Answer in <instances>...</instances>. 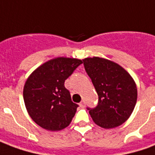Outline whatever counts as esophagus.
<instances>
[{
    "label": "esophagus",
    "instance_id": "obj_1",
    "mask_svg": "<svg viewBox=\"0 0 155 155\" xmlns=\"http://www.w3.org/2000/svg\"><path fill=\"white\" fill-rule=\"evenodd\" d=\"M84 105H85V104H84V101L83 100V101H81V102L80 103V106H81V107H82V108H84Z\"/></svg>",
    "mask_w": 155,
    "mask_h": 155
}]
</instances>
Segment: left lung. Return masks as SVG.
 Listing matches in <instances>:
<instances>
[{"mask_svg": "<svg viewBox=\"0 0 155 155\" xmlns=\"http://www.w3.org/2000/svg\"><path fill=\"white\" fill-rule=\"evenodd\" d=\"M83 63L99 96L97 106L87 108L92 120L104 129L120 126L130 118L136 104L133 78L120 64L104 58H85Z\"/></svg>", "mask_w": 155, "mask_h": 155, "instance_id": "left-lung-1", "label": "left lung"}]
</instances>
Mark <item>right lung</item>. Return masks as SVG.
I'll return each mask as SVG.
<instances>
[{
    "label": "right lung",
    "mask_w": 155,
    "mask_h": 155,
    "mask_svg": "<svg viewBox=\"0 0 155 155\" xmlns=\"http://www.w3.org/2000/svg\"><path fill=\"white\" fill-rule=\"evenodd\" d=\"M81 64L79 59L54 58L39 66L26 80L23 90L25 108L39 126L58 131L71 124L79 105L71 101L64 81Z\"/></svg>",
    "instance_id": "add662e5"
}]
</instances>
